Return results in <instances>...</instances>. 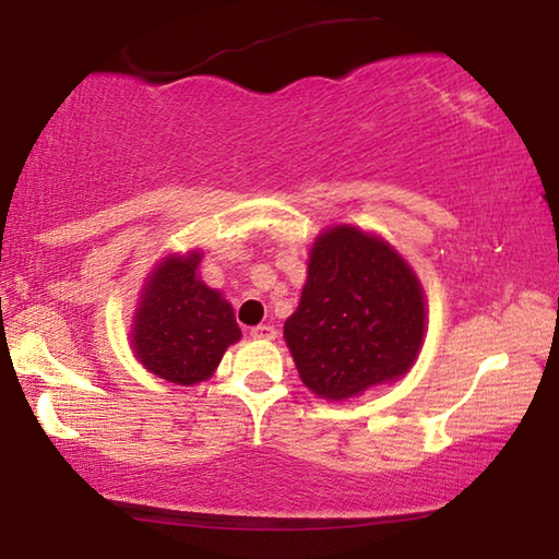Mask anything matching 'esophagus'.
<instances>
[{
  "label": "esophagus",
  "instance_id": "obj_1",
  "mask_svg": "<svg viewBox=\"0 0 559 559\" xmlns=\"http://www.w3.org/2000/svg\"><path fill=\"white\" fill-rule=\"evenodd\" d=\"M249 334H252V338L271 341V338H276V329L269 326V324H259V326H252V331H249Z\"/></svg>",
  "mask_w": 559,
  "mask_h": 559
}]
</instances>
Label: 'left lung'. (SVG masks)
I'll return each mask as SVG.
<instances>
[{
    "label": "left lung",
    "mask_w": 559,
    "mask_h": 559,
    "mask_svg": "<svg viewBox=\"0 0 559 559\" xmlns=\"http://www.w3.org/2000/svg\"><path fill=\"white\" fill-rule=\"evenodd\" d=\"M423 334L420 283L394 249L348 225L317 237L300 307L283 326L317 396L350 399L406 374Z\"/></svg>",
    "instance_id": "1"
}]
</instances>
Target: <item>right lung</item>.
Returning <instances> with one entry per match:
<instances>
[{
  "mask_svg": "<svg viewBox=\"0 0 559 559\" xmlns=\"http://www.w3.org/2000/svg\"><path fill=\"white\" fill-rule=\"evenodd\" d=\"M199 254L168 257L141 298L132 343L146 370L175 384L204 382L240 338L233 307L197 278Z\"/></svg>",
  "mask_w": 559,
  "mask_h": 559,
  "instance_id": "obj_1",
  "label": "right lung"
}]
</instances>
